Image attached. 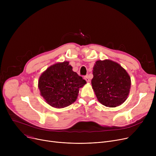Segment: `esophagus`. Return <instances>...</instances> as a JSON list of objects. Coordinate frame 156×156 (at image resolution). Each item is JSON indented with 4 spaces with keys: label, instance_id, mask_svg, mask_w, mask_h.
<instances>
[{
    "label": "esophagus",
    "instance_id": "1",
    "mask_svg": "<svg viewBox=\"0 0 156 156\" xmlns=\"http://www.w3.org/2000/svg\"><path fill=\"white\" fill-rule=\"evenodd\" d=\"M84 78H85V80L87 81V83H89V82H90V79H89V78H88V76H85Z\"/></svg>",
    "mask_w": 156,
    "mask_h": 156
}]
</instances>
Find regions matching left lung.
<instances>
[{
    "instance_id": "8db88e82",
    "label": "left lung",
    "mask_w": 156,
    "mask_h": 156,
    "mask_svg": "<svg viewBox=\"0 0 156 156\" xmlns=\"http://www.w3.org/2000/svg\"><path fill=\"white\" fill-rule=\"evenodd\" d=\"M92 86L98 101L109 108H115L128 98L131 79L126 71L111 60H99L93 68Z\"/></svg>"
}]
</instances>
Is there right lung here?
Wrapping results in <instances>:
<instances>
[{
    "mask_svg": "<svg viewBox=\"0 0 156 156\" xmlns=\"http://www.w3.org/2000/svg\"><path fill=\"white\" fill-rule=\"evenodd\" d=\"M86 81L78 76L68 61L58 62L48 67L40 75L38 87L46 102L55 108H64L75 102L79 88Z\"/></svg>",
    "mask_w": 156,
    "mask_h": 156,
    "instance_id": "obj_1",
    "label": "right lung"
}]
</instances>
